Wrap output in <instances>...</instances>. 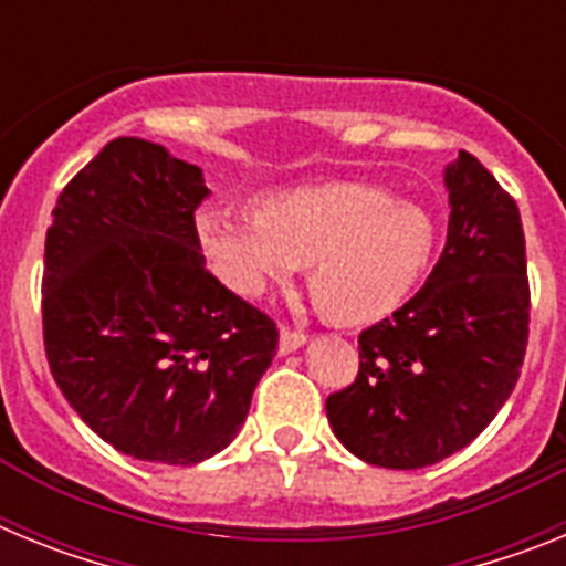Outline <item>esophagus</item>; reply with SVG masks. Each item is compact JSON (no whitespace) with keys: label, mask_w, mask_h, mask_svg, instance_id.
I'll return each mask as SVG.
<instances>
[{"label":"esophagus","mask_w":566,"mask_h":566,"mask_svg":"<svg viewBox=\"0 0 566 566\" xmlns=\"http://www.w3.org/2000/svg\"><path fill=\"white\" fill-rule=\"evenodd\" d=\"M306 334L303 332H292V328H280V354H292L297 352V348H303L306 345Z\"/></svg>","instance_id":"esophagus-1"}]
</instances>
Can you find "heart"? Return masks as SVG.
<instances>
[{
    "label": "heart",
    "instance_id": "1",
    "mask_svg": "<svg viewBox=\"0 0 566 566\" xmlns=\"http://www.w3.org/2000/svg\"><path fill=\"white\" fill-rule=\"evenodd\" d=\"M195 240L214 277L240 294H260L312 263L319 312L365 323L394 312L422 280L437 229L419 203L337 181L272 195L249 218L203 209Z\"/></svg>",
    "mask_w": 566,
    "mask_h": 566
}]
</instances>
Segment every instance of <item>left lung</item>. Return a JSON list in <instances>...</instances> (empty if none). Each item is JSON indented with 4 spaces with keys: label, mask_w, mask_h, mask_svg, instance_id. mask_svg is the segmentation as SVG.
<instances>
[{
    "label": "left lung",
    "mask_w": 566,
    "mask_h": 566,
    "mask_svg": "<svg viewBox=\"0 0 566 566\" xmlns=\"http://www.w3.org/2000/svg\"><path fill=\"white\" fill-rule=\"evenodd\" d=\"M448 243L394 317L359 334V374L326 399L363 462L417 470L462 451L516 388L530 286L516 201L470 153L444 167Z\"/></svg>",
    "instance_id": "left-lung-1"
}]
</instances>
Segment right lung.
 Wrapping results in <instances>:
<instances>
[{"instance_id":"obj_1","label":"right lung","mask_w":566,"mask_h":566,"mask_svg":"<svg viewBox=\"0 0 566 566\" xmlns=\"http://www.w3.org/2000/svg\"><path fill=\"white\" fill-rule=\"evenodd\" d=\"M203 172L115 138L64 187L44 240L50 371L115 451L198 464L247 422L277 328L207 272L195 240Z\"/></svg>"}]
</instances>
